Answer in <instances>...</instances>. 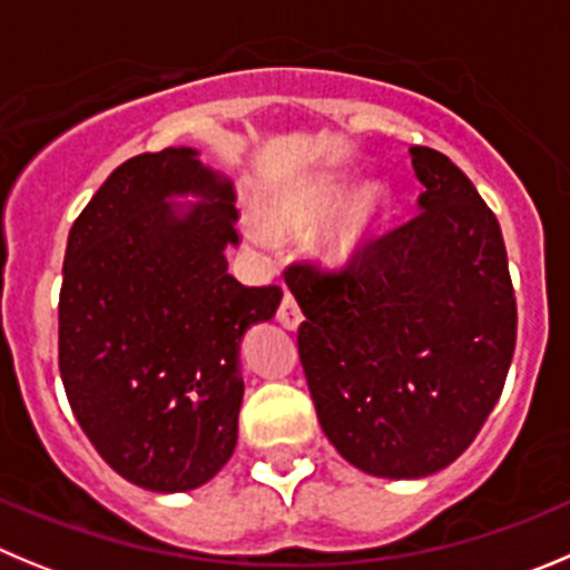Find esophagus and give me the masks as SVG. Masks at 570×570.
<instances>
[{"label":"esophagus","instance_id":"34e87169","mask_svg":"<svg viewBox=\"0 0 570 570\" xmlns=\"http://www.w3.org/2000/svg\"><path fill=\"white\" fill-rule=\"evenodd\" d=\"M278 321H281V326H286V328H297V326H301V321H303L301 306H297V301L289 295V292H284V297H281Z\"/></svg>","mask_w":570,"mask_h":570}]
</instances>
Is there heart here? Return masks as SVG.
<instances>
[{"mask_svg":"<svg viewBox=\"0 0 570 570\" xmlns=\"http://www.w3.org/2000/svg\"><path fill=\"white\" fill-rule=\"evenodd\" d=\"M340 202V185L334 179L315 177L303 179V183L289 185L273 199L264 202L261 207V219L264 227L249 222L247 233L258 247L267 244V233L273 236H295V233H309L312 227L326 219V213ZM382 216V194L368 190L348 207L343 219L337 222L332 233L323 242V253L328 258H345L348 253L360 247L371 233L376 230V222Z\"/></svg>","mask_w":570,"mask_h":570,"instance_id":"heart-1","label":"heart"}]
</instances>
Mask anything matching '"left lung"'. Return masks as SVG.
Returning a JSON list of instances; mask_svg holds the SVG:
<instances>
[{"label": "left lung", "instance_id": "8db88e82", "mask_svg": "<svg viewBox=\"0 0 570 570\" xmlns=\"http://www.w3.org/2000/svg\"><path fill=\"white\" fill-rule=\"evenodd\" d=\"M411 157L424 190L405 225L365 238L343 267L284 269L323 433L380 478L453 464L501 399L518 340L494 213L453 159L428 146Z\"/></svg>", "mask_w": 570, "mask_h": 570}]
</instances>
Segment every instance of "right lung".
<instances>
[{
  "label": "right lung",
  "instance_id": "add662e5",
  "mask_svg": "<svg viewBox=\"0 0 570 570\" xmlns=\"http://www.w3.org/2000/svg\"><path fill=\"white\" fill-rule=\"evenodd\" d=\"M174 193L206 202L177 214ZM236 219L227 179L194 148H163L117 165L69 230L58 297L63 391L100 459L151 492L202 487L236 450L238 343L284 295L227 273Z\"/></svg>",
  "mask_w": 570,
  "mask_h": 570
}]
</instances>
